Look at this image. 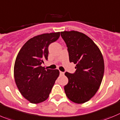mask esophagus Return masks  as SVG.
Wrapping results in <instances>:
<instances>
[{
  "label": "esophagus",
  "mask_w": 120,
  "mask_h": 120,
  "mask_svg": "<svg viewBox=\"0 0 120 120\" xmlns=\"http://www.w3.org/2000/svg\"><path fill=\"white\" fill-rule=\"evenodd\" d=\"M59 73H60V75H64V72H62V71H60V72H59Z\"/></svg>",
  "instance_id": "1"
}]
</instances>
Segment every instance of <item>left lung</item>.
<instances>
[{"mask_svg": "<svg viewBox=\"0 0 120 120\" xmlns=\"http://www.w3.org/2000/svg\"><path fill=\"white\" fill-rule=\"evenodd\" d=\"M61 35L68 48L70 62L76 64L74 73H65L68 79L65 92L72 102L83 104L96 94L102 83L104 73L102 54L93 40L82 33L64 31Z\"/></svg>", "mask_w": 120, "mask_h": 120, "instance_id": "obj_1", "label": "left lung"}]
</instances>
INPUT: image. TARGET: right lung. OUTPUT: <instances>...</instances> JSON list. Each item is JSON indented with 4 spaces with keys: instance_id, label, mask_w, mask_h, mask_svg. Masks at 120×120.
<instances>
[{
    "instance_id": "1",
    "label": "right lung",
    "mask_w": 120,
    "mask_h": 120,
    "mask_svg": "<svg viewBox=\"0 0 120 120\" xmlns=\"http://www.w3.org/2000/svg\"><path fill=\"white\" fill-rule=\"evenodd\" d=\"M60 32L45 33L33 37L23 45L14 65V79L21 94L32 104H38L48 98L56 80L58 70L41 66L48 60V47L56 41Z\"/></svg>"
}]
</instances>
